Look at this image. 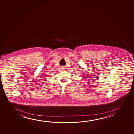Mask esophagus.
I'll return each mask as SVG.
<instances>
[{
    "label": "esophagus",
    "instance_id": "obj_1",
    "mask_svg": "<svg viewBox=\"0 0 134 134\" xmlns=\"http://www.w3.org/2000/svg\"><path fill=\"white\" fill-rule=\"evenodd\" d=\"M63 69H64V68H63Z\"/></svg>",
    "mask_w": 134,
    "mask_h": 134
}]
</instances>
